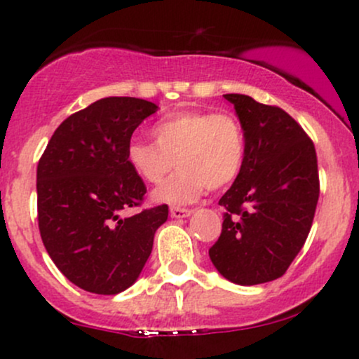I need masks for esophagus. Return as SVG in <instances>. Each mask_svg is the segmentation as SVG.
Wrapping results in <instances>:
<instances>
[{"instance_id": "obj_1", "label": "esophagus", "mask_w": 359, "mask_h": 359, "mask_svg": "<svg viewBox=\"0 0 359 359\" xmlns=\"http://www.w3.org/2000/svg\"><path fill=\"white\" fill-rule=\"evenodd\" d=\"M192 214V209H184V208H170V216L172 217H177V219H180V217H187Z\"/></svg>"}]
</instances>
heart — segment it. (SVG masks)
<instances>
[{
  "mask_svg": "<svg viewBox=\"0 0 359 359\" xmlns=\"http://www.w3.org/2000/svg\"><path fill=\"white\" fill-rule=\"evenodd\" d=\"M155 143L133 140L126 160L148 184H160L177 162L179 170L154 192L156 203L189 204L203 192H216L240 175L246 138L231 111L182 109L151 128Z\"/></svg>",
  "mask_w": 359,
  "mask_h": 359,
  "instance_id": "1",
  "label": "heart"
}]
</instances>
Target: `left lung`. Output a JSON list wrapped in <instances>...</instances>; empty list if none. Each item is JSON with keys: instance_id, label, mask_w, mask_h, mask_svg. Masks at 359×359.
I'll return each mask as SVG.
<instances>
[{"instance_id": "8db88e82", "label": "left lung", "mask_w": 359, "mask_h": 359, "mask_svg": "<svg viewBox=\"0 0 359 359\" xmlns=\"http://www.w3.org/2000/svg\"><path fill=\"white\" fill-rule=\"evenodd\" d=\"M245 130V163L219 199L221 236L209 248L217 271L238 285L285 273L306 243L319 201L312 140L278 106L226 94Z\"/></svg>"}]
</instances>
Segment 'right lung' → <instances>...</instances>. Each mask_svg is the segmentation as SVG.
<instances>
[{
  "label": "right lung",
  "mask_w": 359,
  "mask_h": 359,
  "mask_svg": "<svg viewBox=\"0 0 359 359\" xmlns=\"http://www.w3.org/2000/svg\"><path fill=\"white\" fill-rule=\"evenodd\" d=\"M158 106L104 97L60 123L36 167V211L43 246L74 285L116 295L137 282L167 221L168 205L140 208L145 182L126 160L133 131Z\"/></svg>",
  "instance_id": "obj_1"
}]
</instances>
